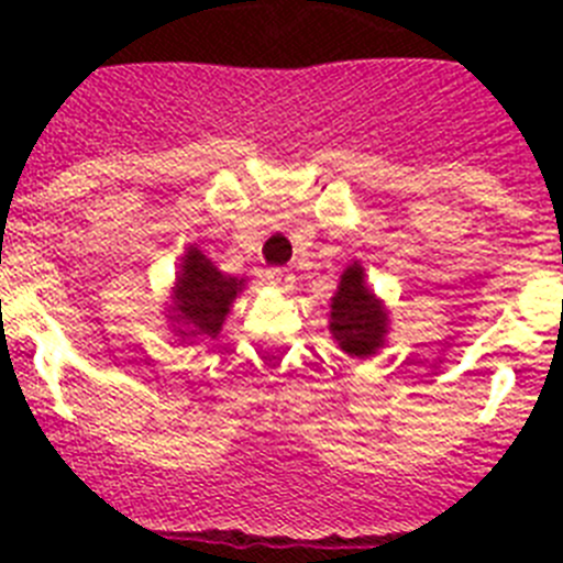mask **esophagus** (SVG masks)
Instances as JSON below:
<instances>
[{
	"instance_id": "34e87169",
	"label": "esophagus",
	"mask_w": 563,
	"mask_h": 563,
	"mask_svg": "<svg viewBox=\"0 0 563 563\" xmlns=\"http://www.w3.org/2000/svg\"><path fill=\"white\" fill-rule=\"evenodd\" d=\"M267 285L276 287L278 292H290L292 285H296V276H292V271H287V267H271V271H267Z\"/></svg>"
}]
</instances>
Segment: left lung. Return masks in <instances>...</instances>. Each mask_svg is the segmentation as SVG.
Returning <instances> with one entry per match:
<instances>
[{
    "instance_id": "8db88e82",
    "label": "left lung",
    "mask_w": 563,
    "mask_h": 563,
    "mask_svg": "<svg viewBox=\"0 0 563 563\" xmlns=\"http://www.w3.org/2000/svg\"><path fill=\"white\" fill-rule=\"evenodd\" d=\"M330 332L341 352L357 361L377 355L386 343L389 310L366 285V271L361 262H352L341 273L335 296L330 298Z\"/></svg>"
}]
</instances>
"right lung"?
<instances>
[{
	"instance_id": "right-lung-1",
	"label": "right lung",
	"mask_w": 563,
	"mask_h": 563,
	"mask_svg": "<svg viewBox=\"0 0 563 563\" xmlns=\"http://www.w3.org/2000/svg\"><path fill=\"white\" fill-rule=\"evenodd\" d=\"M245 285L247 278L228 276L200 247L188 245L177 267L172 296H168L172 305L166 307L174 335H180L183 341L220 335L228 312Z\"/></svg>"
}]
</instances>
